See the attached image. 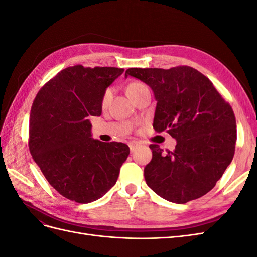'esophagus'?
<instances>
[{
  "instance_id": "obj_1",
  "label": "esophagus",
  "mask_w": 257,
  "mask_h": 257,
  "mask_svg": "<svg viewBox=\"0 0 257 257\" xmlns=\"http://www.w3.org/2000/svg\"><path fill=\"white\" fill-rule=\"evenodd\" d=\"M137 143L136 142H132V143H130L128 144V147H130V150H131V152H134V150H135V148L137 147Z\"/></svg>"
}]
</instances>
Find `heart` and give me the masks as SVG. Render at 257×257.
<instances>
[{
    "mask_svg": "<svg viewBox=\"0 0 257 257\" xmlns=\"http://www.w3.org/2000/svg\"><path fill=\"white\" fill-rule=\"evenodd\" d=\"M143 85H145V84H143V83H141V82H133V83H131V84L128 85V87H127V89H126V93H127V94H130L131 92H133V91H135L136 89L143 87ZM110 94H111V90H107L106 93H105V95H104V99H103L104 104L107 102L108 98H109Z\"/></svg>",
    "mask_w": 257,
    "mask_h": 257,
    "instance_id": "1",
    "label": "heart"
}]
</instances>
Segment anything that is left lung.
Returning <instances> with one entry per match:
<instances>
[{"label": "left lung", "mask_w": 257, "mask_h": 257, "mask_svg": "<svg viewBox=\"0 0 257 257\" xmlns=\"http://www.w3.org/2000/svg\"><path fill=\"white\" fill-rule=\"evenodd\" d=\"M127 76L149 85L157 100L153 127L175 138V150L163 153L150 145L145 167L148 186L175 204H185L211 191L234 158L236 119L212 82L190 66L128 68Z\"/></svg>", "instance_id": "1"}]
</instances>
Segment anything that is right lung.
<instances>
[{"label":"right lung","instance_id":"right-lung-1","mask_svg":"<svg viewBox=\"0 0 257 257\" xmlns=\"http://www.w3.org/2000/svg\"><path fill=\"white\" fill-rule=\"evenodd\" d=\"M123 68L61 71L37 93L30 114L31 155L52 188L79 204L103 197L118 180L130 148L92 137L91 116L102 114L106 89Z\"/></svg>","mask_w":257,"mask_h":257}]
</instances>
